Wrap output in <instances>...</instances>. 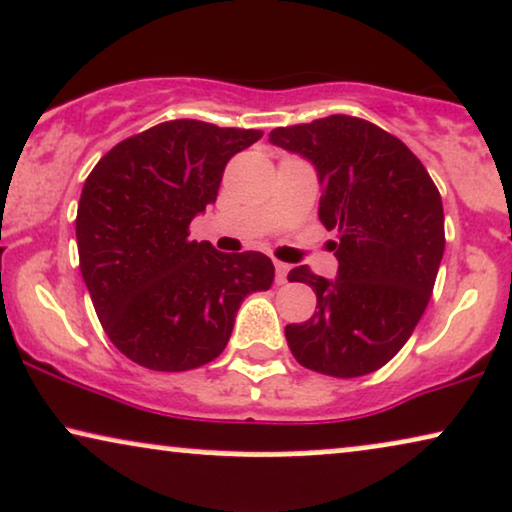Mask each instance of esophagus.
Listing matches in <instances>:
<instances>
[{"instance_id": "1", "label": "esophagus", "mask_w": 512, "mask_h": 512, "mask_svg": "<svg viewBox=\"0 0 512 512\" xmlns=\"http://www.w3.org/2000/svg\"><path fill=\"white\" fill-rule=\"evenodd\" d=\"M276 267V283L283 286L288 281V272H291V264H283V262H274Z\"/></svg>"}]
</instances>
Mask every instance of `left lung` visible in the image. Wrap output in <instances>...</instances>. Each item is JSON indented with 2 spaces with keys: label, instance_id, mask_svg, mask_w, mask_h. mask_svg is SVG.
I'll list each match as a JSON object with an SVG mask.
<instances>
[{
  "label": "left lung",
  "instance_id": "8db88e82",
  "mask_svg": "<svg viewBox=\"0 0 512 512\" xmlns=\"http://www.w3.org/2000/svg\"><path fill=\"white\" fill-rule=\"evenodd\" d=\"M269 143L315 164L319 221L336 279L295 267L288 281L317 293V312L286 326L295 360L353 379L384 367L405 346L432 298L443 257V205L424 164L396 135L346 114L274 128Z\"/></svg>",
  "mask_w": 512,
  "mask_h": 512
}]
</instances>
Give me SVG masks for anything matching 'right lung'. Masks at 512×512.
<instances>
[{
    "mask_svg": "<svg viewBox=\"0 0 512 512\" xmlns=\"http://www.w3.org/2000/svg\"><path fill=\"white\" fill-rule=\"evenodd\" d=\"M260 138L252 128L164 121L121 140L90 171L76 217L80 274L109 341L140 367L212 362L240 303L272 286L262 252L224 255L188 238L229 159Z\"/></svg>",
    "mask_w": 512,
    "mask_h": 512,
    "instance_id": "obj_1",
    "label": "right lung"
}]
</instances>
